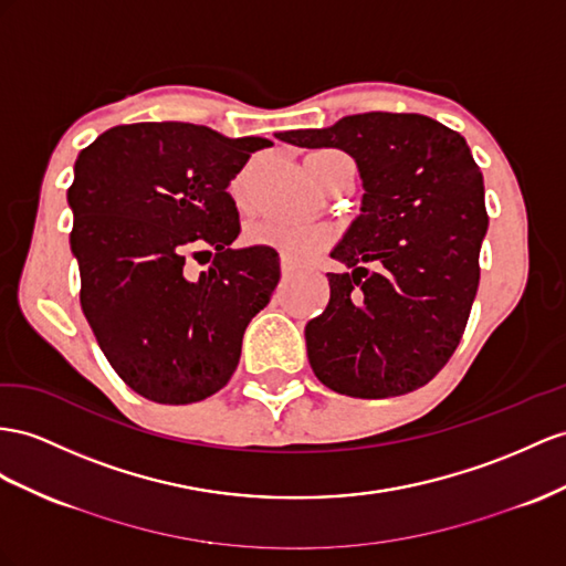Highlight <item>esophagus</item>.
<instances>
[{"instance_id": "1", "label": "esophagus", "mask_w": 566, "mask_h": 566, "mask_svg": "<svg viewBox=\"0 0 566 566\" xmlns=\"http://www.w3.org/2000/svg\"><path fill=\"white\" fill-rule=\"evenodd\" d=\"M280 268H282V277H284V280H289V277H294V272H296V268H294L292 263H289V260H282V263H280Z\"/></svg>"}]
</instances>
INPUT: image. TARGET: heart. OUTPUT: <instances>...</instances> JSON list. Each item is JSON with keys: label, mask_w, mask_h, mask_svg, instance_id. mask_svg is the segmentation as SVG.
Here are the masks:
<instances>
[{"label": "heart", "mask_w": 566, "mask_h": 566, "mask_svg": "<svg viewBox=\"0 0 566 566\" xmlns=\"http://www.w3.org/2000/svg\"><path fill=\"white\" fill-rule=\"evenodd\" d=\"M337 150H321L311 157L335 155ZM237 198H245L249 193V171H241L234 181ZM335 239L329 227L323 224H303L292 220H260L249 227V241L253 245H268L277 251L289 263H303L313 253L327 249Z\"/></svg>", "instance_id": "obj_1"}]
</instances>
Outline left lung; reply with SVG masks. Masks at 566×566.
Listing matches in <instances>:
<instances>
[{
    "label": "left lung",
    "mask_w": 566,
    "mask_h": 566,
    "mask_svg": "<svg viewBox=\"0 0 566 566\" xmlns=\"http://www.w3.org/2000/svg\"><path fill=\"white\" fill-rule=\"evenodd\" d=\"M277 138L349 153L366 188L332 251L352 270L327 272L329 303L306 325L317 380L360 399L428 385L457 352L481 280L485 186L467 140L423 114L395 112Z\"/></svg>",
    "instance_id": "1"
}]
</instances>
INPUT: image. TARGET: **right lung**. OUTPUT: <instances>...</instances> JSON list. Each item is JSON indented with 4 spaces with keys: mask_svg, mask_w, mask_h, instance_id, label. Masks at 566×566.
Returning <instances> with one entry per match:
<instances>
[{
    "mask_svg": "<svg viewBox=\"0 0 566 566\" xmlns=\"http://www.w3.org/2000/svg\"><path fill=\"white\" fill-rule=\"evenodd\" d=\"M270 145L145 122L114 126L81 150L66 193L81 308L109 366L140 397L193 403L234 375L243 332L280 282V255L231 249L241 224L227 186ZM210 250L211 268L186 279L185 258Z\"/></svg>",
    "mask_w": 566,
    "mask_h": 566,
    "instance_id": "add662e5",
    "label": "right lung"
}]
</instances>
